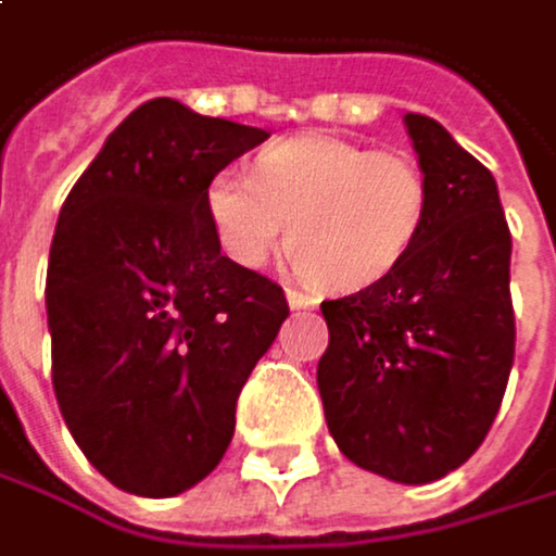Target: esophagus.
Wrapping results in <instances>:
<instances>
[{"instance_id": "obj_1", "label": "esophagus", "mask_w": 556, "mask_h": 556, "mask_svg": "<svg viewBox=\"0 0 556 556\" xmlns=\"http://www.w3.org/2000/svg\"><path fill=\"white\" fill-rule=\"evenodd\" d=\"M287 303H290V309H313L319 300L303 293V290H287Z\"/></svg>"}]
</instances>
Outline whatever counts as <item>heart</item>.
<instances>
[{"label": "heart", "instance_id": "heart-1", "mask_svg": "<svg viewBox=\"0 0 556 556\" xmlns=\"http://www.w3.org/2000/svg\"><path fill=\"white\" fill-rule=\"evenodd\" d=\"M427 207V178L410 155L329 132L273 142L253 178L224 168L204 188L207 224L233 263H266L290 220L293 256L329 290H362L391 273L417 243Z\"/></svg>", "mask_w": 556, "mask_h": 556}]
</instances>
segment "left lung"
I'll return each instance as SVG.
<instances>
[{
  "label": "left lung",
  "mask_w": 556,
  "mask_h": 556,
  "mask_svg": "<svg viewBox=\"0 0 556 556\" xmlns=\"http://www.w3.org/2000/svg\"><path fill=\"white\" fill-rule=\"evenodd\" d=\"M430 207L378 283L323 303L319 394L339 450L391 482L427 485L485 440L515 362L511 233L492 172L437 119L404 116Z\"/></svg>",
  "instance_id": "left-lung-1"
}]
</instances>
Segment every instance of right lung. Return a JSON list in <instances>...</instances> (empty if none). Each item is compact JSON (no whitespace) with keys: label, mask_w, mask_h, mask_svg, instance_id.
<instances>
[{"label":"right lung","mask_w":556,"mask_h":556,"mask_svg":"<svg viewBox=\"0 0 556 556\" xmlns=\"http://www.w3.org/2000/svg\"><path fill=\"white\" fill-rule=\"evenodd\" d=\"M266 136L155 97L64 198L45 283L51 381L74 443L123 492L172 498L220 463L240 388L290 316L204 214L207 181Z\"/></svg>","instance_id":"1"}]
</instances>
